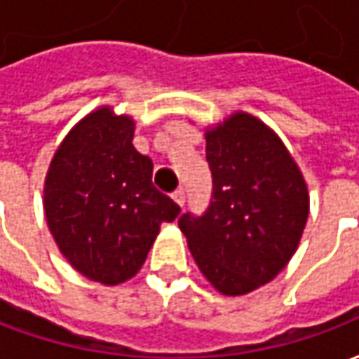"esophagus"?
Returning a JSON list of instances; mask_svg holds the SVG:
<instances>
[{"instance_id": "34e87169", "label": "esophagus", "mask_w": 359, "mask_h": 359, "mask_svg": "<svg viewBox=\"0 0 359 359\" xmlns=\"http://www.w3.org/2000/svg\"><path fill=\"white\" fill-rule=\"evenodd\" d=\"M171 198H172V202L177 203V205H180V208L184 205V200H187V198H184V190H182V188H179V190H175Z\"/></svg>"}]
</instances>
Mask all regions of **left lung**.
<instances>
[{
    "mask_svg": "<svg viewBox=\"0 0 359 359\" xmlns=\"http://www.w3.org/2000/svg\"><path fill=\"white\" fill-rule=\"evenodd\" d=\"M213 177L208 210L179 226L203 277L226 296H242L285 269L300 244L309 194L277 134L248 113L205 130Z\"/></svg>",
    "mask_w": 359,
    "mask_h": 359,
    "instance_id": "left-lung-1",
    "label": "left lung"
}]
</instances>
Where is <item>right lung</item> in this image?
I'll list each match as a JSON object with an SVG mask.
<instances>
[{"mask_svg":"<svg viewBox=\"0 0 359 359\" xmlns=\"http://www.w3.org/2000/svg\"><path fill=\"white\" fill-rule=\"evenodd\" d=\"M134 121L109 105L71 128L51 159L43 211L53 241L81 275L102 285L133 278L161 223L180 208L154 182V163L133 146Z\"/></svg>","mask_w":359,"mask_h":359,"instance_id":"right-lung-1","label":"right lung"}]
</instances>
